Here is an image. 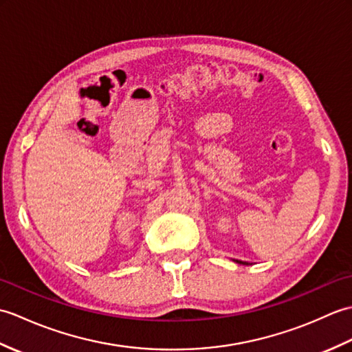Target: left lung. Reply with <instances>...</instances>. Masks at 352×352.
<instances>
[{"label":"left lung","mask_w":352,"mask_h":352,"mask_svg":"<svg viewBox=\"0 0 352 352\" xmlns=\"http://www.w3.org/2000/svg\"><path fill=\"white\" fill-rule=\"evenodd\" d=\"M234 261H236V263H239V265H250L248 261H242V260H234Z\"/></svg>","instance_id":"obj_1"}]
</instances>
